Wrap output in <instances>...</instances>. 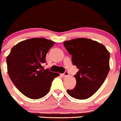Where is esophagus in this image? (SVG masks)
I'll return each instance as SVG.
<instances>
[{
    "mask_svg": "<svg viewBox=\"0 0 121 121\" xmlns=\"http://www.w3.org/2000/svg\"><path fill=\"white\" fill-rule=\"evenodd\" d=\"M62 76H64V77H66V76H69V72H67V71H65V72L64 73H63V74H62Z\"/></svg>",
    "mask_w": 121,
    "mask_h": 121,
    "instance_id": "esophagus-1",
    "label": "esophagus"
}]
</instances>
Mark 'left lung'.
I'll return each instance as SVG.
<instances>
[{
  "mask_svg": "<svg viewBox=\"0 0 121 121\" xmlns=\"http://www.w3.org/2000/svg\"><path fill=\"white\" fill-rule=\"evenodd\" d=\"M64 45L78 69L74 76L76 86L67 92L75 99H87L98 91L108 74L109 52L100 43L84 38L66 41Z\"/></svg>",
  "mask_w": 121,
  "mask_h": 121,
  "instance_id": "1",
  "label": "left lung"
}]
</instances>
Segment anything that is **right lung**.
Here are the masks:
<instances>
[{
    "mask_svg": "<svg viewBox=\"0 0 121 121\" xmlns=\"http://www.w3.org/2000/svg\"><path fill=\"white\" fill-rule=\"evenodd\" d=\"M55 43L43 38L23 41L12 48L6 58L10 80L20 92L32 99L45 96L50 91L52 81L59 76L43 65L48 50Z\"/></svg>",
    "mask_w": 121,
    "mask_h": 121,
    "instance_id": "obj_1",
    "label": "right lung"
}]
</instances>
